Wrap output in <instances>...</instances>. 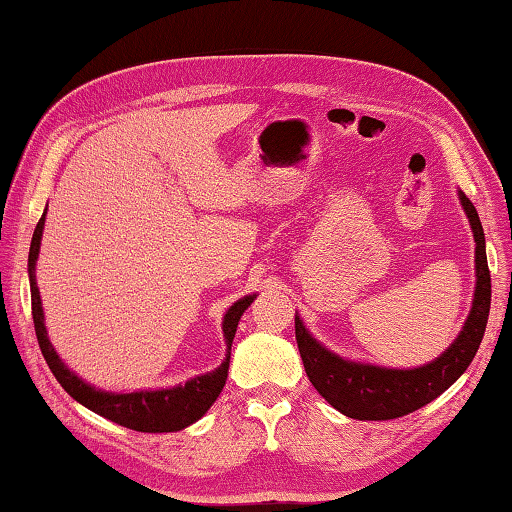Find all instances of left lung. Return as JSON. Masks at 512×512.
Here are the masks:
<instances>
[{"label":"left lung","instance_id":"obj_1","mask_svg":"<svg viewBox=\"0 0 512 512\" xmlns=\"http://www.w3.org/2000/svg\"><path fill=\"white\" fill-rule=\"evenodd\" d=\"M460 202L475 237V297L462 332L436 361L413 369H389L354 363L332 354L312 339L295 314V334L303 367L314 389L334 409L354 420H394L416 411L447 391L471 365L491 310V273L486 262L484 228L473 202L460 191Z\"/></svg>","mask_w":512,"mask_h":512}]
</instances>
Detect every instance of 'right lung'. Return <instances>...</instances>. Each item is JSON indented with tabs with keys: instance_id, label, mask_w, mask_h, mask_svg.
I'll return each mask as SVG.
<instances>
[{
	"instance_id": "obj_1",
	"label": "right lung",
	"mask_w": 512,
	"mask_h": 512,
	"mask_svg": "<svg viewBox=\"0 0 512 512\" xmlns=\"http://www.w3.org/2000/svg\"><path fill=\"white\" fill-rule=\"evenodd\" d=\"M43 222H46V211H43L41 220L37 222L35 235H32V242H30V253H28L32 321H35V332H37L41 354L46 358L50 372L59 380L61 387L68 391L76 402H81L83 407H88L94 413H99V416L134 431L169 433V431H180L184 427H189V424H193L195 420H200L204 413L211 409V405L226 385L228 363H231V345H233V336L237 332V323H239V317L244 314V310L253 303L255 295L239 299L224 314L222 332H224L228 352H226L224 363L217 367L215 372L191 378L189 383L171 387V389L132 391V394H112V391H101L85 383V380L76 376L74 372H70V369L63 365L59 354L54 352L52 343L48 341L46 323H43L41 297H39V288L35 279Z\"/></svg>"
}]
</instances>
